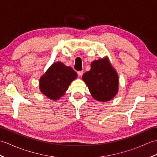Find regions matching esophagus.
<instances>
[{
  "instance_id": "34e87169",
  "label": "esophagus",
  "mask_w": 157,
  "mask_h": 157,
  "mask_svg": "<svg viewBox=\"0 0 157 157\" xmlns=\"http://www.w3.org/2000/svg\"><path fill=\"white\" fill-rule=\"evenodd\" d=\"M83 73H84V71H78V76L79 77H82Z\"/></svg>"
}]
</instances>
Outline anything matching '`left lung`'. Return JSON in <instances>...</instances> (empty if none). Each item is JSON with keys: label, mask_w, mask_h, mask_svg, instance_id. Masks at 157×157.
Wrapping results in <instances>:
<instances>
[{"label": "left lung", "mask_w": 157, "mask_h": 157, "mask_svg": "<svg viewBox=\"0 0 157 157\" xmlns=\"http://www.w3.org/2000/svg\"><path fill=\"white\" fill-rule=\"evenodd\" d=\"M82 79L98 101H111L118 93L119 75L108 56L92 62L90 70L82 75Z\"/></svg>", "instance_id": "8db88e82"}]
</instances>
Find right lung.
<instances>
[{"instance_id": "1", "label": "right lung", "mask_w": 157, "mask_h": 157, "mask_svg": "<svg viewBox=\"0 0 157 157\" xmlns=\"http://www.w3.org/2000/svg\"><path fill=\"white\" fill-rule=\"evenodd\" d=\"M77 77L78 74L71 67L61 61L55 62L40 78V91L48 98L56 101L65 94Z\"/></svg>"}]
</instances>
